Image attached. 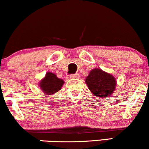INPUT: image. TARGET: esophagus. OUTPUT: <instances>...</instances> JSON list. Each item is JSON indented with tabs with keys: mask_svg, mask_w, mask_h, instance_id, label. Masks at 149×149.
<instances>
[{
	"mask_svg": "<svg viewBox=\"0 0 149 149\" xmlns=\"http://www.w3.org/2000/svg\"><path fill=\"white\" fill-rule=\"evenodd\" d=\"M70 78L72 79H78L79 78V74H72L70 75Z\"/></svg>",
	"mask_w": 149,
	"mask_h": 149,
	"instance_id": "esophagus-1",
	"label": "esophagus"
}]
</instances>
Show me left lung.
Listing matches in <instances>:
<instances>
[{
  "label": "left lung",
  "mask_w": 149,
  "mask_h": 149,
  "mask_svg": "<svg viewBox=\"0 0 149 149\" xmlns=\"http://www.w3.org/2000/svg\"><path fill=\"white\" fill-rule=\"evenodd\" d=\"M85 82L91 93L99 98L111 96L114 92L117 84L116 79L113 75L98 68L90 72Z\"/></svg>",
  "instance_id": "1"
}]
</instances>
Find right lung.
<instances>
[{
	"instance_id": "obj_1",
	"label": "right lung",
	"mask_w": 149,
	"mask_h": 149,
	"mask_svg": "<svg viewBox=\"0 0 149 149\" xmlns=\"http://www.w3.org/2000/svg\"><path fill=\"white\" fill-rule=\"evenodd\" d=\"M64 81L59 79L52 72H46V77L40 81L39 86L44 93L47 95H53L60 91L63 86Z\"/></svg>"
}]
</instances>
